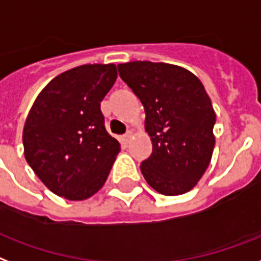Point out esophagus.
I'll return each mask as SVG.
<instances>
[{
	"mask_svg": "<svg viewBox=\"0 0 261 261\" xmlns=\"http://www.w3.org/2000/svg\"><path fill=\"white\" fill-rule=\"evenodd\" d=\"M132 136H133V132L132 130H128V132L125 133L124 135V140L126 141V143H129V141L132 140Z\"/></svg>",
	"mask_w": 261,
	"mask_h": 261,
	"instance_id": "esophagus-1",
	"label": "esophagus"
}]
</instances>
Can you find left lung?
<instances>
[{
	"label": "left lung",
	"mask_w": 261,
	"mask_h": 261,
	"mask_svg": "<svg viewBox=\"0 0 261 261\" xmlns=\"http://www.w3.org/2000/svg\"><path fill=\"white\" fill-rule=\"evenodd\" d=\"M118 72L144 106L152 141V153L140 166L145 181L162 195L187 193L207 170L215 145L217 116L203 83L165 62H126Z\"/></svg>",
	"instance_id": "8db88e82"
}]
</instances>
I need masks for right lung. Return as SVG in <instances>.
<instances>
[{
  "instance_id": "1",
  "label": "right lung",
  "mask_w": 261,
  "mask_h": 261,
  "mask_svg": "<svg viewBox=\"0 0 261 261\" xmlns=\"http://www.w3.org/2000/svg\"><path fill=\"white\" fill-rule=\"evenodd\" d=\"M116 79L114 64L82 65L36 96L24 124V156L57 196L86 200L106 182L121 145L105 128L100 102Z\"/></svg>"
}]
</instances>
